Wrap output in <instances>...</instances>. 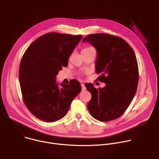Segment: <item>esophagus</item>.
<instances>
[{
  "instance_id": "1",
  "label": "esophagus",
  "mask_w": 159,
  "mask_h": 159,
  "mask_svg": "<svg viewBox=\"0 0 159 159\" xmlns=\"http://www.w3.org/2000/svg\"><path fill=\"white\" fill-rule=\"evenodd\" d=\"M81 87H82V90H85V89H86V88H85V85H84V84H81Z\"/></svg>"
}]
</instances>
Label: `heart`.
Segmentation results:
<instances>
[{
    "label": "heart",
    "instance_id": "obj_1",
    "mask_svg": "<svg viewBox=\"0 0 159 159\" xmlns=\"http://www.w3.org/2000/svg\"><path fill=\"white\" fill-rule=\"evenodd\" d=\"M94 49L93 47H87V48H85L84 49H83L82 50L84 51H88V50H93Z\"/></svg>",
    "mask_w": 159,
    "mask_h": 159
}]
</instances>
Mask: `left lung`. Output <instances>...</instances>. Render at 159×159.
I'll return each mask as SVG.
<instances>
[{
	"label": "left lung",
	"instance_id": "8db88e82",
	"mask_svg": "<svg viewBox=\"0 0 159 159\" xmlns=\"http://www.w3.org/2000/svg\"><path fill=\"white\" fill-rule=\"evenodd\" d=\"M88 42L96 49V72L98 80L106 86L97 89L90 83L85 84L92 98L88 110L95 119L106 122L120 117L131 102L139 83V66L130 45L118 36L105 33L87 36Z\"/></svg>",
	"mask_w": 159,
	"mask_h": 159
}]
</instances>
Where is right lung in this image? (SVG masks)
<instances>
[{
    "instance_id": "add662e5",
    "label": "right lung",
    "mask_w": 159,
    "mask_h": 159,
    "mask_svg": "<svg viewBox=\"0 0 159 159\" xmlns=\"http://www.w3.org/2000/svg\"><path fill=\"white\" fill-rule=\"evenodd\" d=\"M82 35L45 34L33 42L22 57L19 79L24 102L37 118L54 122L62 118L80 93L76 80L70 84L56 82V75L68 60Z\"/></svg>"
}]
</instances>
